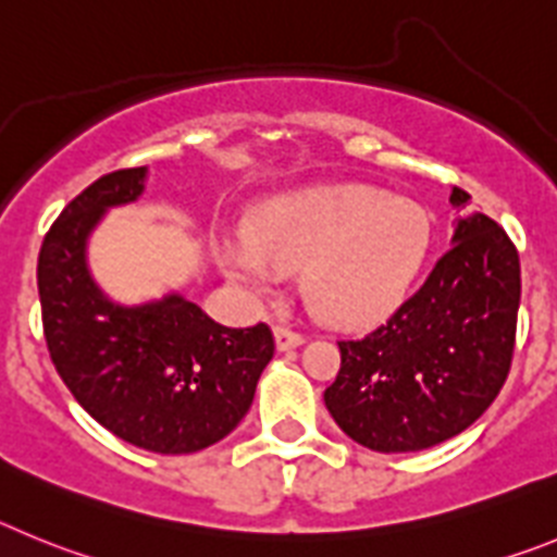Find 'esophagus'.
I'll return each instance as SVG.
<instances>
[{"mask_svg": "<svg viewBox=\"0 0 557 557\" xmlns=\"http://www.w3.org/2000/svg\"><path fill=\"white\" fill-rule=\"evenodd\" d=\"M274 341H277V349H294L302 344L305 335L297 333V330L285 327V324H277V327H274Z\"/></svg>", "mask_w": 557, "mask_h": 557, "instance_id": "obj_1", "label": "esophagus"}]
</instances>
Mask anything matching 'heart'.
Here are the masks:
<instances>
[{"instance_id": "heart-1", "label": "heart", "mask_w": 557, "mask_h": 557, "mask_svg": "<svg viewBox=\"0 0 557 557\" xmlns=\"http://www.w3.org/2000/svg\"><path fill=\"white\" fill-rule=\"evenodd\" d=\"M433 222L422 205L369 185H333L285 197L249 222V242L222 249L235 283L267 290L277 269L302 272V297L333 324L374 322L422 274Z\"/></svg>"}]
</instances>
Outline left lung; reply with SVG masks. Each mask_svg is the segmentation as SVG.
<instances>
[{
	"label": "left lung",
	"instance_id": "8db88e82",
	"mask_svg": "<svg viewBox=\"0 0 557 557\" xmlns=\"http://www.w3.org/2000/svg\"><path fill=\"white\" fill-rule=\"evenodd\" d=\"M453 205L469 199L453 191ZM522 267L510 235L474 213L453 247L372 333L338 341L341 369L324 391L335 424L377 453H416L463 433L510 372Z\"/></svg>",
	"mask_w": 557,
	"mask_h": 557
}]
</instances>
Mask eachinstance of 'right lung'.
Listing matches in <instances>:
<instances>
[{"mask_svg": "<svg viewBox=\"0 0 557 557\" xmlns=\"http://www.w3.org/2000/svg\"><path fill=\"white\" fill-rule=\"evenodd\" d=\"M144 166L102 174L44 235V335L66 388L102 428L149 453H199L244 419L274 335L267 322L224 327L177 294L122 308L94 285L85 238L104 208L144 191Z\"/></svg>", "mask_w": 557, "mask_h": 557, "instance_id": "1", "label": "right lung"}]
</instances>
